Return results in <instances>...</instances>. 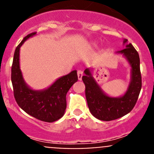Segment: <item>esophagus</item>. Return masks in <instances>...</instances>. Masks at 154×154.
<instances>
[{
    "mask_svg": "<svg viewBox=\"0 0 154 154\" xmlns=\"http://www.w3.org/2000/svg\"><path fill=\"white\" fill-rule=\"evenodd\" d=\"M83 75V71H81V70H79V71H77V77H78V80H82Z\"/></svg>",
    "mask_w": 154,
    "mask_h": 154,
    "instance_id": "1",
    "label": "esophagus"
}]
</instances>
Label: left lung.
Segmentation results:
<instances>
[{
  "instance_id": "1",
  "label": "left lung",
  "mask_w": 154,
  "mask_h": 154,
  "mask_svg": "<svg viewBox=\"0 0 154 154\" xmlns=\"http://www.w3.org/2000/svg\"><path fill=\"white\" fill-rule=\"evenodd\" d=\"M123 43L126 48L116 53L122 54L131 67L130 82L124 95L118 97L107 95L94 80L90 68L85 70V75L82 77L90 112L99 120L109 122L130 112L136 105L142 88L139 54L132 44H127V39H124Z\"/></svg>"
}]
</instances>
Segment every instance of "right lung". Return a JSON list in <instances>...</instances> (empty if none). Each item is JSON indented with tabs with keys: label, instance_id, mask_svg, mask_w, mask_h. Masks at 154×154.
<instances>
[{
	"label": "right lung",
	"instance_id": "add662e5",
	"mask_svg": "<svg viewBox=\"0 0 154 154\" xmlns=\"http://www.w3.org/2000/svg\"><path fill=\"white\" fill-rule=\"evenodd\" d=\"M32 32L24 38L15 51L12 66L11 80L14 97L18 105L25 112L45 122H54L61 119L66 109V94L77 81V71L57 79L51 86L42 90H34L25 83L20 69V48L24 42L33 36Z\"/></svg>",
	"mask_w": 154,
	"mask_h": 154
}]
</instances>
